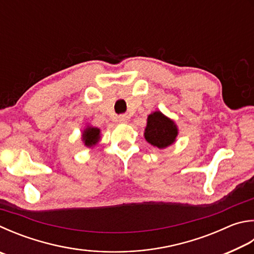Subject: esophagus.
<instances>
[{
	"mask_svg": "<svg viewBox=\"0 0 254 254\" xmlns=\"http://www.w3.org/2000/svg\"><path fill=\"white\" fill-rule=\"evenodd\" d=\"M128 120H130V117H128L127 114H122V115H119V121L121 123H127Z\"/></svg>",
	"mask_w": 254,
	"mask_h": 254,
	"instance_id": "1",
	"label": "esophagus"
}]
</instances>
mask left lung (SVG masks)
<instances>
[{
	"label": "left lung",
	"instance_id": "obj_1",
	"mask_svg": "<svg viewBox=\"0 0 254 254\" xmlns=\"http://www.w3.org/2000/svg\"><path fill=\"white\" fill-rule=\"evenodd\" d=\"M178 133L177 124L162 112L155 111L147 117L144 137L151 145L165 149L175 142Z\"/></svg>",
	"mask_w": 254,
	"mask_h": 254
}]
</instances>
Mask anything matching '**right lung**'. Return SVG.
<instances>
[{"label":"right lung","instance_id":"add662e5","mask_svg":"<svg viewBox=\"0 0 254 254\" xmlns=\"http://www.w3.org/2000/svg\"><path fill=\"white\" fill-rule=\"evenodd\" d=\"M100 132V128L87 126L82 134V141L84 143V145H86L87 147L95 145L101 137Z\"/></svg>","mask_w":254,"mask_h":254}]
</instances>
